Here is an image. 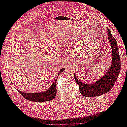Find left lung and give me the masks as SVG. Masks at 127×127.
<instances>
[{
    "label": "left lung",
    "instance_id": "8db88e82",
    "mask_svg": "<svg viewBox=\"0 0 127 127\" xmlns=\"http://www.w3.org/2000/svg\"><path fill=\"white\" fill-rule=\"evenodd\" d=\"M108 38L112 49V61L110 67L106 74L97 81L92 84H85L77 79H75L79 87V91L85 97H95L105 94L111 90L116 83L120 71L121 61L117 41L112 36L111 31L108 29Z\"/></svg>",
    "mask_w": 127,
    "mask_h": 127
}]
</instances>
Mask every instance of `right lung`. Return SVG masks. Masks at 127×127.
Instances as JSON below:
<instances>
[{"label":"right lung","instance_id":"add662e5","mask_svg":"<svg viewBox=\"0 0 127 127\" xmlns=\"http://www.w3.org/2000/svg\"><path fill=\"white\" fill-rule=\"evenodd\" d=\"M64 70V68H63L60 70L58 72V76L61 74V72H63ZM57 78L54 80L51 86L49 89L43 92H40V93H25V92H22L20 91H18L25 98L28 99L30 101L33 102H45L49 101L54 98L56 96L57 93Z\"/></svg>","mask_w":127,"mask_h":127}]
</instances>
